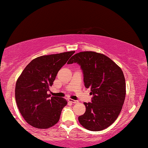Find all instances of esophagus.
Returning <instances> with one entry per match:
<instances>
[{"mask_svg":"<svg viewBox=\"0 0 148 148\" xmlns=\"http://www.w3.org/2000/svg\"><path fill=\"white\" fill-rule=\"evenodd\" d=\"M69 102H72V103H74V104H76L77 102H78L77 101H75V100L71 99H69Z\"/></svg>","mask_w":148,"mask_h":148,"instance_id":"obj_1","label":"esophagus"}]
</instances>
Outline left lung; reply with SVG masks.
Wrapping results in <instances>:
<instances>
[{
  "instance_id": "obj_1",
  "label": "left lung",
  "mask_w": 148,
  "mask_h": 148,
  "mask_svg": "<svg viewBox=\"0 0 148 148\" xmlns=\"http://www.w3.org/2000/svg\"><path fill=\"white\" fill-rule=\"evenodd\" d=\"M77 63L84 74L85 87L91 89V102H84L86 110L78 117L86 129L99 131L110 126L117 118L123 105L126 85L119 66L103 54L79 52L67 64Z\"/></svg>"
}]
</instances>
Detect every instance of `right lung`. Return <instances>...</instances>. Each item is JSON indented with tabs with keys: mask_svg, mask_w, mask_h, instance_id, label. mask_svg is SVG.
Here are the masks:
<instances>
[{
	"mask_svg": "<svg viewBox=\"0 0 148 148\" xmlns=\"http://www.w3.org/2000/svg\"><path fill=\"white\" fill-rule=\"evenodd\" d=\"M74 51L37 57L25 68L17 79L15 96L20 113L31 126L48 129L59 121L67 104L62 97L47 94L56 76Z\"/></svg>",
	"mask_w": 148,
	"mask_h": 148,
	"instance_id": "1",
	"label": "right lung"
}]
</instances>
